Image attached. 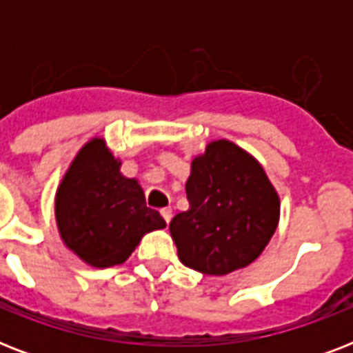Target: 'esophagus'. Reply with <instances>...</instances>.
<instances>
[{"mask_svg": "<svg viewBox=\"0 0 353 353\" xmlns=\"http://www.w3.org/2000/svg\"><path fill=\"white\" fill-rule=\"evenodd\" d=\"M161 216H163V220H165L166 223H170V220H172V209H170V207H165V209H161Z\"/></svg>", "mask_w": 353, "mask_h": 353, "instance_id": "esophagus-1", "label": "esophagus"}]
</instances>
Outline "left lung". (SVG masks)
<instances>
[{
    "instance_id": "8db88e82",
    "label": "left lung",
    "mask_w": 353,
    "mask_h": 353,
    "mask_svg": "<svg viewBox=\"0 0 353 353\" xmlns=\"http://www.w3.org/2000/svg\"><path fill=\"white\" fill-rule=\"evenodd\" d=\"M188 210L172 220L177 256L187 268L223 276L256 260L280 220L279 192L262 165L218 139L196 155L187 181Z\"/></svg>"
}]
</instances>
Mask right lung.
I'll return each mask as SVG.
<instances>
[{
    "label": "right lung",
    "mask_w": 353,
    "mask_h": 353,
    "mask_svg": "<svg viewBox=\"0 0 353 353\" xmlns=\"http://www.w3.org/2000/svg\"><path fill=\"white\" fill-rule=\"evenodd\" d=\"M121 165L104 139H90L54 194L63 245L91 268L124 263L144 234L166 227L159 212L146 207L137 179L124 176Z\"/></svg>",
    "instance_id": "1"
}]
</instances>
